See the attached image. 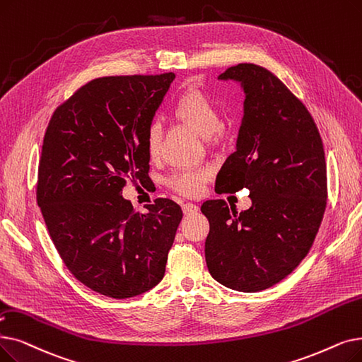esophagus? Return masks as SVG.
Segmentation results:
<instances>
[{
  "mask_svg": "<svg viewBox=\"0 0 362 362\" xmlns=\"http://www.w3.org/2000/svg\"><path fill=\"white\" fill-rule=\"evenodd\" d=\"M183 213L185 214H194V213H197L199 209H198V206H195V204H192V202H186V204H183Z\"/></svg>",
  "mask_w": 362,
  "mask_h": 362,
  "instance_id": "34e87169",
  "label": "esophagus"
}]
</instances>
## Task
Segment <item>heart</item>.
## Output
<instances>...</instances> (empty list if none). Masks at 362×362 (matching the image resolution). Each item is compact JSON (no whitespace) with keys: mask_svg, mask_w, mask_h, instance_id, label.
Masks as SVG:
<instances>
[{"mask_svg":"<svg viewBox=\"0 0 362 362\" xmlns=\"http://www.w3.org/2000/svg\"><path fill=\"white\" fill-rule=\"evenodd\" d=\"M171 114L177 119L185 121L194 127L204 137H211L222 127V111L217 102L207 93L197 88H189L182 93L171 107ZM146 152L149 158L155 160L161 152V127L160 124L152 122L145 136ZM210 177L209 168H185L168 177V185L173 189L194 197L198 195L204 183Z\"/></svg>","mask_w":362,"mask_h":362,"instance_id":"heart-1","label":"heart"}]
</instances>
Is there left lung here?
Returning <instances> with one entry per match:
<instances>
[{
  "label": "left lung",
  "instance_id": "1",
  "mask_svg": "<svg viewBox=\"0 0 362 362\" xmlns=\"http://www.w3.org/2000/svg\"><path fill=\"white\" fill-rule=\"evenodd\" d=\"M217 78L240 83L245 100L216 192L247 187L251 207L237 213L223 199L202 204L206 262L222 286L255 293L291 274L315 240L327 204L325 155L308 109L272 72L240 64Z\"/></svg>",
  "mask_w": 362,
  "mask_h": 362
}]
</instances>
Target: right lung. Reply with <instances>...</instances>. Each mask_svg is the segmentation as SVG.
<instances>
[{"mask_svg": "<svg viewBox=\"0 0 362 362\" xmlns=\"http://www.w3.org/2000/svg\"><path fill=\"white\" fill-rule=\"evenodd\" d=\"M176 75L96 78L60 105L47 127L37 201L71 274L99 294L129 298L164 278L182 220L175 201L148 213L122 198L129 179L148 177L145 136Z\"/></svg>", "mask_w": 362, "mask_h": 362, "instance_id": "right-lung-1", "label": "right lung"}]
</instances>
